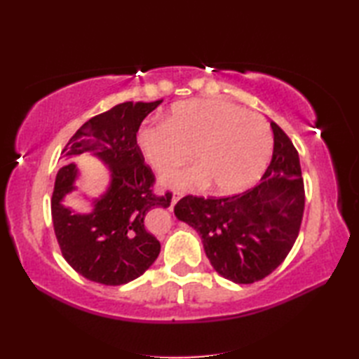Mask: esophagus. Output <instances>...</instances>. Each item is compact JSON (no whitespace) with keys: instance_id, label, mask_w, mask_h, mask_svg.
Returning <instances> with one entry per match:
<instances>
[{"instance_id":"34e87169","label":"esophagus","mask_w":359,"mask_h":359,"mask_svg":"<svg viewBox=\"0 0 359 359\" xmlns=\"http://www.w3.org/2000/svg\"><path fill=\"white\" fill-rule=\"evenodd\" d=\"M182 197H184V193H179V191H175L174 194H172V197H171V208L174 207L175 203H177Z\"/></svg>"}]
</instances>
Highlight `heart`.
<instances>
[{"mask_svg": "<svg viewBox=\"0 0 359 359\" xmlns=\"http://www.w3.org/2000/svg\"><path fill=\"white\" fill-rule=\"evenodd\" d=\"M137 144L157 172L171 171L191 157L194 166L162 177L174 189H202L211 184L224 196L241 193L261 177L271 154L266 121L224 100H188L172 106L168 121L144 125Z\"/></svg>", "mask_w": 359, "mask_h": 359, "instance_id": "heart-1", "label": "heart"}]
</instances>
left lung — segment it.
<instances>
[{
    "instance_id": "1",
    "label": "left lung",
    "mask_w": 359,
    "mask_h": 359,
    "mask_svg": "<svg viewBox=\"0 0 359 359\" xmlns=\"http://www.w3.org/2000/svg\"><path fill=\"white\" fill-rule=\"evenodd\" d=\"M273 157L259 184L224 199L187 196L174 215L199 233L205 255L220 276L253 284L276 270L292 250L304 215L299 156L271 121Z\"/></svg>"
}]
</instances>
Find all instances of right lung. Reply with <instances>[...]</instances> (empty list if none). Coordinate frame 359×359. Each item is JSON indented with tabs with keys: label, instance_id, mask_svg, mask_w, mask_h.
<instances>
[{
	"label": "right lung",
	"instance_id": "1",
	"mask_svg": "<svg viewBox=\"0 0 359 359\" xmlns=\"http://www.w3.org/2000/svg\"><path fill=\"white\" fill-rule=\"evenodd\" d=\"M163 100L126 102L88 120L63 149V165L52 194L53 230L62 253L83 278L103 285H123L142 276L160 253V242L147 230V215L168 208L171 194L156 196L154 175L137 147L144 117ZM89 154L109 168L110 182L90 202L86 213L67 208L65 197L78 191L73 158Z\"/></svg>",
	"mask_w": 359,
	"mask_h": 359
}]
</instances>
